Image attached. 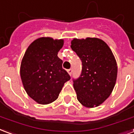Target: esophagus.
<instances>
[{"instance_id":"34e87169","label":"esophagus","mask_w":134,"mask_h":134,"mask_svg":"<svg viewBox=\"0 0 134 134\" xmlns=\"http://www.w3.org/2000/svg\"><path fill=\"white\" fill-rule=\"evenodd\" d=\"M67 72H68L69 75H71V74H72V72H73V70H72L71 68H70V69H68V70H67Z\"/></svg>"}]
</instances>
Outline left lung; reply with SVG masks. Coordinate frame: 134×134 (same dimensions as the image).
<instances>
[{
  "label": "left lung",
  "instance_id": "obj_1",
  "mask_svg": "<svg viewBox=\"0 0 134 134\" xmlns=\"http://www.w3.org/2000/svg\"><path fill=\"white\" fill-rule=\"evenodd\" d=\"M71 49L82 61V72L73 80L77 99L88 108L96 107L106 100L113 90L117 64L109 46L98 38H74Z\"/></svg>",
  "mask_w": 134,
  "mask_h": 134
}]
</instances>
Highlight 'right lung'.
<instances>
[{
	"label": "right lung",
	"mask_w": 134,
	"mask_h": 134,
	"mask_svg": "<svg viewBox=\"0 0 134 134\" xmlns=\"http://www.w3.org/2000/svg\"><path fill=\"white\" fill-rule=\"evenodd\" d=\"M63 40L40 37L26 50L20 65V77L27 94L40 104L56 100L64 83L71 79L57 56Z\"/></svg>",
	"instance_id": "add662e5"
}]
</instances>
